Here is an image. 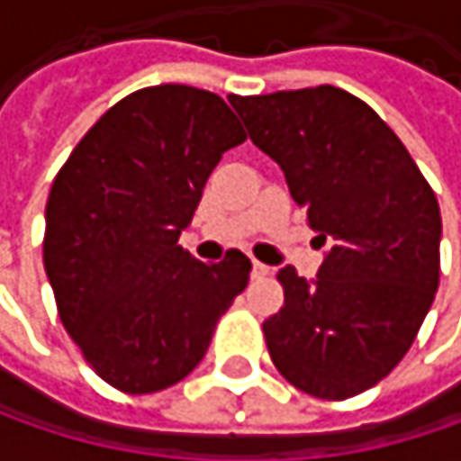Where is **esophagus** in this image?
Listing matches in <instances>:
<instances>
[{
    "label": "esophagus",
    "instance_id": "esophagus-1",
    "mask_svg": "<svg viewBox=\"0 0 461 461\" xmlns=\"http://www.w3.org/2000/svg\"><path fill=\"white\" fill-rule=\"evenodd\" d=\"M269 275V267L267 264H261V261H253V267H250V277H267Z\"/></svg>",
    "mask_w": 461,
    "mask_h": 461
}]
</instances>
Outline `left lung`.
<instances>
[{"mask_svg": "<svg viewBox=\"0 0 461 461\" xmlns=\"http://www.w3.org/2000/svg\"><path fill=\"white\" fill-rule=\"evenodd\" d=\"M231 106L328 242L315 280L277 272L285 304L264 321L269 357L307 395L366 393L403 360L432 307L435 192L387 122L341 87L234 95Z\"/></svg>", "mask_w": 461, "mask_h": 461, "instance_id": "8db88e82", "label": "left lung"}]
</instances>
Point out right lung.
Instances as JSON below:
<instances>
[{"label": "right lung", "instance_id": "obj_1", "mask_svg": "<svg viewBox=\"0 0 461 461\" xmlns=\"http://www.w3.org/2000/svg\"><path fill=\"white\" fill-rule=\"evenodd\" d=\"M242 140L216 93L143 87L87 131L52 181L42 248L58 315L93 371L128 395L192 374L248 285L245 253L205 264L178 245L208 176Z\"/></svg>", "mask_w": 461, "mask_h": 461}]
</instances>
